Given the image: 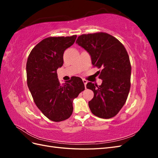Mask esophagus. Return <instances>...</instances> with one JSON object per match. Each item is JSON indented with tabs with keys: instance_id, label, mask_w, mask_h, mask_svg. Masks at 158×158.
Wrapping results in <instances>:
<instances>
[{
	"instance_id": "34e87169",
	"label": "esophagus",
	"mask_w": 158,
	"mask_h": 158,
	"mask_svg": "<svg viewBox=\"0 0 158 158\" xmlns=\"http://www.w3.org/2000/svg\"><path fill=\"white\" fill-rule=\"evenodd\" d=\"M83 82H84V85H85V88H86V84H87V83H88V81L86 80H85V79H83Z\"/></svg>"
}]
</instances>
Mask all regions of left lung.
<instances>
[{"instance_id":"8db88e82","label":"left lung","mask_w":158,"mask_h":158,"mask_svg":"<svg viewBox=\"0 0 158 158\" xmlns=\"http://www.w3.org/2000/svg\"><path fill=\"white\" fill-rule=\"evenodd\" d=\"M76 44L89 52L94 67L102 69L99 71L102 85H86L94 94L88 103L91 111L102 118L114 117L125 105L131 88V65L125 47L104 32L81 35Z\"/></svg>"}]
</instances>
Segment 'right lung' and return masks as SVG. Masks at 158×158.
<instances>
[{
	"label": "right lung",
	"mask_w": 158,
	"mask_h": 158,
	"mask_svg": "<svg viewBox=\"0 0 158 158\" xmlns=\"http://www.w3.org/2000/svg\"><path fill=\"white\" fill-rule=\"evenodd\" d=\"M76 35L49 37L33 47L26 64L27 84L36 106L51 121L60 122L73 114V102L84 90L82 80L73 76L61 84L56 70L63 64L64 51Z\"/></svg>",
	"instance_id": "add662e5"
}]
</instances>
